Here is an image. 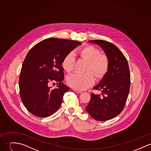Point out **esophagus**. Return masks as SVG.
Returning a JSON list of instances; mask_svg holds the SVG:
<instances>
[{"mask_svg": "<svg viewBox=\"0 0 151 151\" xmlns=\"http://www.w3.org/2000/svg\"><path fill=\"white\" fill-rule=\"evenodd\" d=\"M73 91L74 92H75V93H82L81 91H80V90H76V89H73Z\"/></svg>", "mask_w": 151, "mask_h": 151, "instance_id": "34e87169", "label": "esophagus"}]
</instances>
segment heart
Here are the masks:
<instances>
[{
	"instance_id": "heart-1",
	"label": "heart",
	"mask_w": 151,
	"mask_h": 151,
	"mask_svg": "<svg viewBox=\"0 0 151 151\" xmlns=\"http://www.w3.org/2000/svg\"><path fill=\"white\" fill-rule=\"evenodd\" d=\"M79 53L82 58L88 61L87 70H93L98 78L104 77L110 66L109 59L106 55L102 54L99 49L92 45L82 47ZM75 62V54L73 52H70L63 59V67L67 72H70L74 69ZM95 75L91 71L85 73H74L67 77V82L70 87L74 89L84 90L94 84Z\"/></svg>"
}]
</instances>
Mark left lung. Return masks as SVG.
<instances>
[{"label":"left lung","mask_w":151,"mask_h":151,"mask_svg":"<svg viewBox=\"0 0 151 151\" xmlns=\"http://www.w3.org/2000/svg\"><path fill=\"white\" fill-rule=\"evenodd\" d=\"M88 42L101 47L110 61L107 73L93 88L101 90L102 96L92 93L86 108L94 119L104 121L116 117L123 110L130 90V71L127 58L115 45L100 40Z\"/></svg>","instance_id":"8db88e82"}]
</instances>
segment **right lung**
<instances>
[{
	"label": "right lung",
	"mask_w": 151,
	"mask_h": 151,
	"mask_svg": "<svg viewBox=\"0 0 151 151\" xmlns=\"http://www.w3.org/2000/svg\"><path fill=\"white\" fill-rule=\"evenodd\" d=\"M81 42L49 38L33 47L27 54L21 70L19 87L24 107L32 114L44 118L60 107L64 93L70 87L62 83L61 65L65 56ZM56 81L58 88L51 89V82Z\"/></svg>",
	"instance_id": "obj_1"
}]
</instances>
